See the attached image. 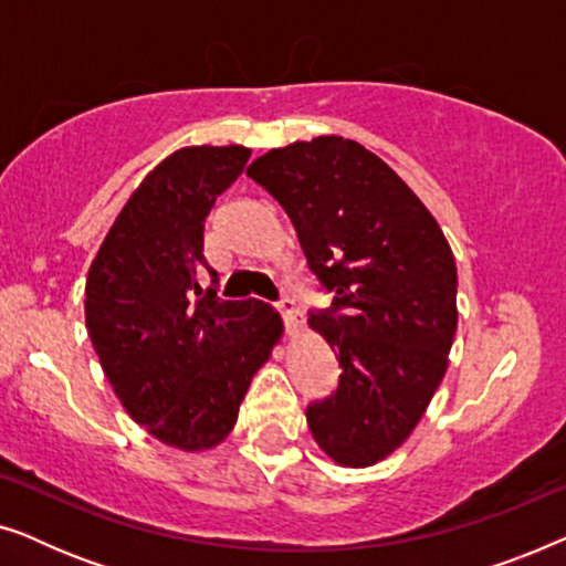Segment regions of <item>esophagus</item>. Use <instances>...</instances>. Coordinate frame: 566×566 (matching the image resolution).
I'll return each instance as SVG.
<instances>
[{
    "label": "esophagus",
    "mask_w": 566,
    "mask_h": 566,
    "mask_svg": "<svg viewBox=\"0 0 566 566\" xmlns=\"http://www.w3.org/2000/svg\"><path fill=\"white\" fill-rule=\"evenodd\" d=\"M275 308H277V312H281L285 327H289L291 332H296V329L301 327V324H304V319H301V312H298L296 301H293V298L283 296V298L275 304Z\"/></svg>",
    "instance_id": "obj_1"
}]
</instances>
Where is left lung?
<instances>
[{
  "label": "left lung",
  "mask_w": 566,
  "mask_h": 566,
  "mask_svg": "<svg viewBox=\"0 0 566 566\" xmlns=\"http://www.w3.org/2000/svg\"><path fill=\"white\" fill-rule=\"evenodd\" d=\"M296 229L332 296L308 327L335 350L339 386L306 409L339 467H374L409 438L443 381L455 324V260L409 185L366 146L319 136L247 167Z\"/></svg>",
  "instance_id": "left-lung-1"
}]
</instances>
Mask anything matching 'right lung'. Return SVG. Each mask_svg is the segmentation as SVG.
I'll use <instances>...</instances> for the list:
<instances>
[{"label":"right lung","mask_w":566,"mask_h":566,"mask_svg":"<svg viewBox=\"0 0 566 566\" xmlns=\"http://www.w3.org/2000/svg\"><path fill=\"white\" fill-rule=\"evenodd\" d=\"M247 159L250 149L231 144L159 161L107 231L84 289L90 339L120 405L188 453L229 436L283 335L270 304L216 296L219 275L203 254L206 216Z\"/></svg>","instance_id":"obj_1"}]
</instances>
